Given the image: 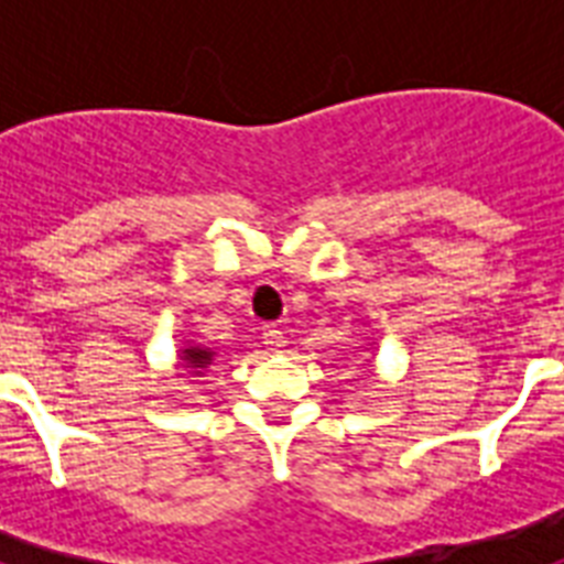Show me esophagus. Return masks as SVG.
Segmentation results:
<instances>
[{"instance_id":"obj_1","label":"esophagus","mask_w":564,"mask_h":564,"mask_svg":"<svg viewBox=\"0 0 564 564\" xmlns=\"http://www.w3.org/2000/svg\"><path fill=\"white\" fill-rule=\"evenodd\" d=\"M283 343H286V336H283V327L278 325H263V345L265 351L278 354L283 348Z\"/></svg>"}]
</instances>
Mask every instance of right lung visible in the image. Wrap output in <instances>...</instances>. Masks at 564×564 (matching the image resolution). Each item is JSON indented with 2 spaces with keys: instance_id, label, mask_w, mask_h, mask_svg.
Listing matches in <instances>:
<instances>
[{
  "instance_id": "add662e5",
  "label": "right lung",
  "mask_w": 564,
  "mask_h": 564,
  "mask_svg": "<svg viewBox=\"0 0 564 564\" xmlns=\"http://www.w3.org/2000/svg\"><path fill=\"white\" fill-rule=\"evenodd\" d=\"M181 360H184V366H187L189 371H202V369H207V366H210L213 354L204 351V348H184Z\"/></svg>"
}]
</instances>
